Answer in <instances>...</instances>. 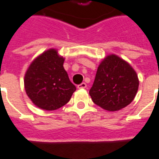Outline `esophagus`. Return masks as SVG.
<instances>
[{
  "instance_id": "esophagus-1",
  "label": "esophagus",
  "mask_w": 159,
  "mask_h": 159,
  "mask_svg": "<svg viewBox=\"0 0 159 159\" xmlns=\"http://www.w3.org/2000/svg\"><path fill=\"white\" fill-rule=\"evenodd\" d=\"M87 87V84L85 83H82L81 84H79V85H77V88L78 89H85Z\"/></svg>"
}]
</instances>
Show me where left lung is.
Segmentation results:
<instances>
[{"label":"left lung","instance_id":"obj_1","mask_svg":"<svg viewBox=\"0 0 159 159\" xmlns=\"http://www.w3.org/2000/svg\"><path fill=\"white\" fill-rule=\"evenodd\" d=\"M138 87L139 80L134 70L123 59L111 54L98 67L89 94L97 106L114 111L133 101Z\"/></svg>","mask_w":159,"mask_h":159}]
</instances>
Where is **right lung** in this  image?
<instances>
[{
  "mask_svg": "<svg viewBox=\"0 0 159 159\" xmlns=\"http://www.w3.org/2000/svg\"><path fill=\"white\" fill-rule=\"evenodd\" d=\"M64 61L55 49H49L34 59L26 71V93L41 109H59L69 102L76 91V86L64 69Z\"/></svg>",
  "mask_w": 159,
  "mask_h": 159,
  "instance_id": "1",
  "label": "right lung"
}]
</instances>
